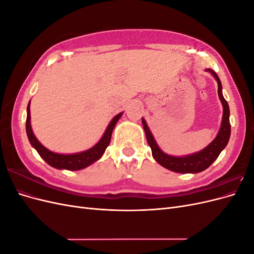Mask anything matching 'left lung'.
I'll return each mask as SVG.
<instances>
[{"mask_svg":"<svg viewBox=\"0 0 254 254\" xmlns=\"http://www.w3.org/2000/svg\"><path fill=\"white\" fill-rule=\"evenodd\" d=\"M206 71L211 72L214 75V77L216 78L218 82V96L220 98L222 106H224V115H222V123H221L220 130L217 136L215 137V140L207 146V147H205L201 151L188 157L168 156L159 148V146L157 145L155 139H153L151 132L149 131L147 124H146V122L142 119L146 139H147V143L151 148L153 158H155V160L160 165H162L163 167L167 168V170L170 171H173L176 173H182V174L200 173L206 170V168L218 158L219 153L226 147L229 142L230 134H231V125H230V121H229V115H230L229 105L226 99L224 98V96H222L221 82L219 80L218 75L213 70H211V68H207Z\"/></svg>","mask_w":254,"mask_h":254,"instance_id":"obj_1","label":"left lung"}]
</instances>
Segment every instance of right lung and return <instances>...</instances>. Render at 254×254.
<instances>
[{"instance_id":"add662e5","label":"right lung","mask_w":254,"mask_h":254,"mask_svg":"<svg viewBox=\"0 0 254 254\" xmlns=\"http://www.w3.org/2000/svg\"><path fill=\"white\" fill-rule=\"evenodd\" d=\"M29 104L30 102L28 103V106H27V118H26V133L28 136V140L45 162L53 167L59 168V170L78 171L97 161L103 156L106 148L108 147V145L110 144L113 128L115 124H117V122L122 117V113H120L117 115V117L113 118V120L110 122V124L108 128H107L106 132L103 135L101 141H99L95 146H93L91 149H88L86 151L79 152V153H74V155H59V153L52 152L51 150L45 148L44 146L36 139V136L33 133L32 127H30Z\"/></svg>"}]
</instances>
